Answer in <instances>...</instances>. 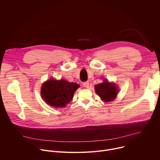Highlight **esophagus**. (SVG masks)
I'll return each mask as SVG.
<instances>
[{"instance_id": "obj_1", "label": "esophagus", "mask_w": 160, "mask_h": 160, "mask_svg": "<svg viewBox=\"0 0 160 160\" xmlns=\"http://www.w3.org/2000/svg\"><path fill=\"white\" fill-rule=\"evenodd\" d=\"M83 87H85V88H88V87H89V83H88V82H83Z\"/></svg>"}]
</instances>
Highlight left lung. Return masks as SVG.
Wrapping results in <instances>:
<instances>
[{"instance_id": "obj_1", "label": "left lung", "mask_w": 160, "mask_h": 160, "mask_svg": "<svg viewBox=\"0 0 160 160\" xmlns=\"http://www.w3.org/2000/svg\"><path fill=\"white\" fill-rule=\"evenodd\" d=\"M96 94L104 102H110L115 100L118 93V88L113 83H109L108 80H104L102 83L95 85Z\"/></svg>"}]
</instances>
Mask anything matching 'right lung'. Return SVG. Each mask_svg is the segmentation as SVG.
Here are the masks:
<instances>
[{
    "mask_svg": "<svg viewBox=\"0 0 160 160\" xmlns=\"http://www.w3.org/2000/svg\"><path fill=\"white\" fill-rule=\"evenodd\" d=\"M79 87L77 83L51 78L43 83L41 96L45 102L54 108H64L72 100Z\"/></svg>",
    "mask_w": 160,
    "mask_h": 160,
    "instance_id": "obj_1",
    "label": "right lung"
}]
</instances>
